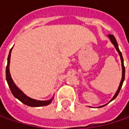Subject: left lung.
I'll use <instances>...</instances> for the list:
<instances>
[{"label":"left lung","instance_id":"8db88e82","mask_svg":"<svg viewBox=\"0 0 129 129\" xmlns=\"http://www.w3.org/2000/svg\"><path fill=\"white\" fill-rule=\"evenodd\" d=\"M108 37L110 38L111 41V42L113 43V45H114L115 48H116V51H118V53H119V54L120 60H121V63H122V80H121V81H120V84H119V87H118V90H117V91L116 92L115 95H114V97L112 98V99L111 100V102L112 100H114V99L116 98V96H117V95L119 94V91H120V90H121V87H122V86L123 81H124V80H125V66H124V63H123V58H122V55L121 51H119V49L118 44H117V42H116L115 37H114V35H111V34H109V35H108ZM103 106H105V105H103ZM101 107H102V106H101ZM101 107H100V108H101Z\"/></svg>","mask_w":129,"mask_h":129}]
</instances>
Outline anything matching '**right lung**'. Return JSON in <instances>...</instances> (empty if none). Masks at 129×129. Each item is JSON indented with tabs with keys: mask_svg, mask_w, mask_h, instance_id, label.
<instances>
[{
	"mask_svg": "<svg viewBox=\"0 0 129 129\" xmlns=\"http://www.w3.org/2000/svg\"><path fill=\"white\" fill-rule=\"evenodd\" d=\"M13 48L10 49V54L7 58V66L6 68V79L7 81V84L9 85V87L11 90V92L13 93V95L18 99L19 101H21L22 103H24V105H27V106H30V107H41V106H46L48 105H49L51 102L52 99H54V97L50 99V100H47V101H39V100H36L34 99H31L28 96H27L21 90L18 89V87L15 84V83L13 82V79L11 78L10 75V56H11V51H12Z\"/></svg>",
	"mask_w": 129,
	"mask_h": 129,
	"instance_id": "1",
	"label": "right lung"
}]
</instances>
